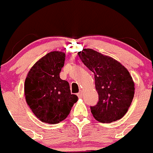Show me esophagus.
Here are the masks:
<instances>
[{
    "instance_id": "34e87169",
    "label": "esophagus",
    "mask_w": 153,
    "mask_h": 153,
    "mask_svg": "<svg viewBox=\"0 0 153 153\" xmlns=\"http://www.w3.org/2000/svg\"><path fill=\"white\" fill-rule=\"evenodd\" d=\"M83 92L82 91H80L79 92V93H77V96H78V97H79V98H82V97H83Z\"/></svg>"
}]
</instances>
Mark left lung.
Here are the masks:
<instances>
[{
  "mask_svg": "<svg viewBox=\"0 0 153 153\" xmlns=\"http://www.w3.org/2000/svg\"><path fill=\"white\" fill-rule=\"evenodd\" d=\"M80 60L94 74L99 101L90 106L93 117L101 123L120 120L134 97V82L124 66L110 56L92 49L78 53Z\"/></svg>",
  "mask_w": 153,
  "mask_h": 153,
  "instance_id": "left-lung-1",
  "label": "left lung"
}]
</instances>
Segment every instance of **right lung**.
Listing matches in <instances>:
<instances>
[{"label":"right lung","instance_id":"right-lung-1","mask_svg":"<svg viewBox=\"0 0 153 153\" xmlns=\"http://www.w3.org/2000/svg\"><path fill=\"white\" fill-rule=\"evenodd\" d=\"M65 53L52 51L40 59L31 67L24 83L27 103L40 121L59 123L70 114L78 100L71 94L70 85L60 77L64 66Z\"/></svg>","mask_w":153,"mask_h":153}]
</instances>
